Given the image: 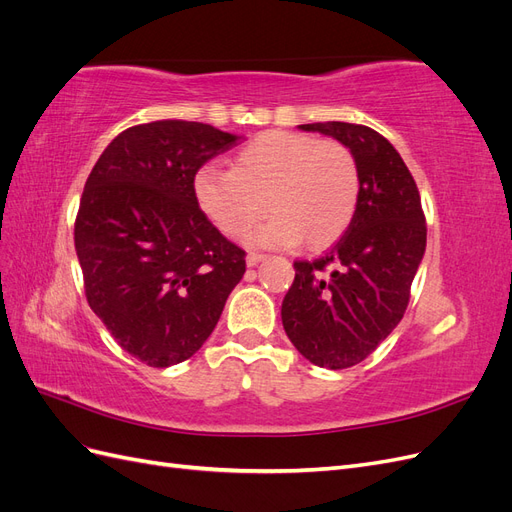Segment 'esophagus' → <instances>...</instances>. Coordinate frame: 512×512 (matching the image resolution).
<instances>
[{
  "label": "esophagus",
  "instance_id": "34e87169",
  "mask_svg": "<svg viewBox=\"0 0 512 512\" xmlns=\"http://www.w3.org/2000/svg\"><path fill=\"white\" fill-rule=\"evenodd\" d=\"M267 256L265 254H258V252H252V254H247V267H256L258 265V262H262V260H265Z\"/></svg>",
  "mask_w": 512,
  "mask_h": 512
}]
</instances>
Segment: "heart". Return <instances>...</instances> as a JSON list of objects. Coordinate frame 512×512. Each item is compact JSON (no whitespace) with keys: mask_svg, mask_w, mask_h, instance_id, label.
I'll list each match as a JSON object with an SVG mask.
<instances>
[{"mask_svg":"<svg viewBox=\"0 0 512 512\" xmlns=\"http://www.w3.org/2000/svg\"><path fill=\"white\" fill-rule=\"evenodd\" d=\"M196 203L228 237H241L271 211L247 241L320 250L344 235L361 194L352 151L309 134L267 132L239 153L230 170L205 166L194 179Z\"/></svg>","mask_w":512,"mask_h":512,"instance_id":"b5f03b06","label":"heart"}]
</instances>
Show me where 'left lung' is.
Wrapping results in <instances>:
<instances>
[{
	"label": "left lung",
	"instance_id": "8db88e82",
	"mask_svg": "<svg viewBox=\"0 0 512 512\" xmlns=\"http://www.w3.org/2000/svg\"><path fill=\"white\" fill-rule=\"evenodd\" d=\"M299 128L333 136L352 151L361 194L348 230L331 250L294 262L282 322L309 363L346 369L365 361L404 318L425 254V213L414 177L382 134L346 121Z\"/></svg>",
	"mask_w": 512,
	"mask_h": 512
}]
</instances>
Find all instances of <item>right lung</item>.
Listing matches in <instances>:
<instances>
[{"mask_svg":"<svg viewBox=\"0 0 512 512\" xmlns=\"http://www.w3.org/2000/svg\"><path fill=\"white\" fill-rule=\"evenodd\" d=\"M239 136L164 119L123 130L85 181L74 247L85 297L115 342L149 367L207 342L245 252L196 203L194 177Z\"/></svg>","mask_w":512,"mask_h":512,"instance_id":"right-lung-1","label":"right lung"}]
</instances>
